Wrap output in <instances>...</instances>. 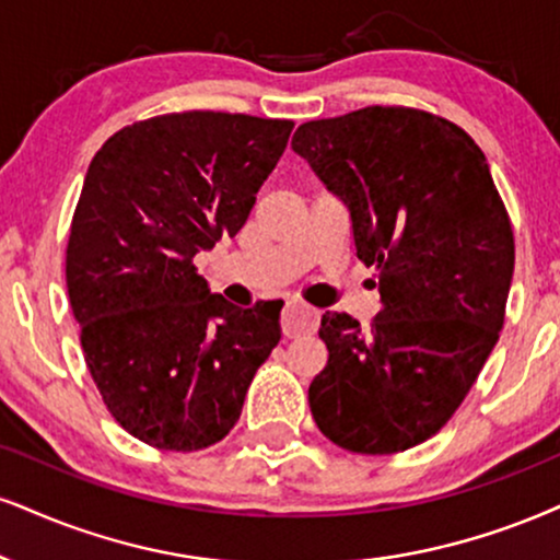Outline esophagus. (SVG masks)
Masks as SVG:
<instances>
[{
    "label": "esophagus",
    "instance_id": "34e87169",
    "mask_svg": "<svg viewBox=\"0 0 560 560\" xmlns=\"http://www.w3.org/2000/svg\"><path fill=\"white\" fill-rule=\"evenodd\" d=\"M282 335L285 337H299L306 332H314L319 327V312L312 306H303V303H288L285 312H282Z\"/></svg>",
    "mask_w": 560,
    "mask_h": 560
}]
</instances>
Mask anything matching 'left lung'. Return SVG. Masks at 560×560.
<instances>
[{"mask_svg": "<svg viewBox=\"0 0 560 560\" xmlns=\"http://www.w3.org/2000/svg\"><path fill=\"white\" fill-rule=\"evenodd\" d=\"M291 148L348 207L382 293L371 327L322 316L329 358L308 386L312 416L348 452H405L446 425L499 342L514 275L509 212L472 137L418 108L306 121Z\"/></svg>", "mask_w": 560, "mask_h": 560, "instance_id": "obj_1", "label": "left lung"}]
</instances>
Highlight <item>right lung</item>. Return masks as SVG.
I'll use <instances>...</instances> for the list:
<instances>
[{
	"label": "right lung",
	"instance_id": "add662e5",
	"mask_svg": "<svg viewBox=\"0 0 560 560\" xmlns=\"http://www.w3.org/2000/svg\"><path fill=\"white\" fill-rule=\"evenodd\" d=\"M291 129L165 114L119 129L90 161L69 228V303L103 402L144 444L197 452L225 439L280 342L282 306H233L191 259L244 228Z\"/></svg>",
	"mask_w": 560,
	"mask_h": 560
}]
</instances>
